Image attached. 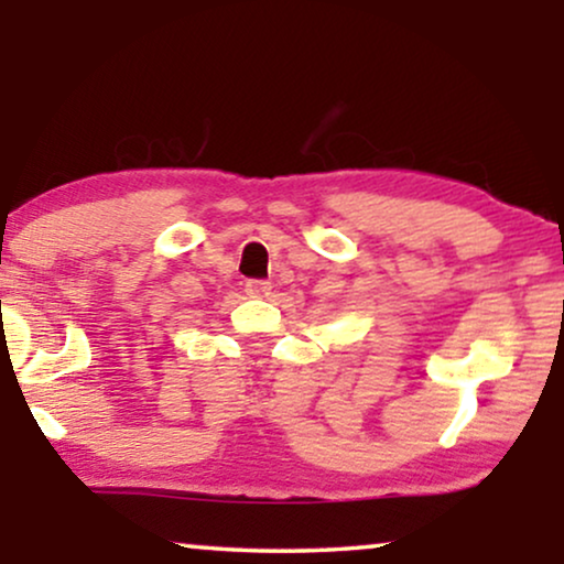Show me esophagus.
<instances>
[{"instance_id": "34e87169", "label": "esophagus", "mask_w": 564, "mask_h": 564, "mask_svg": "<svg viewBox=\"0 0 564 564\" xmlns=\"http://www.w3.org/2000/svg\"><path fill=\"white\" fill-rule=\"evenodd\" d=\"M269 292H272V284L264 282V280H249L246 282V295L249 297H269Z\"/></svg>"}]
</instances>
